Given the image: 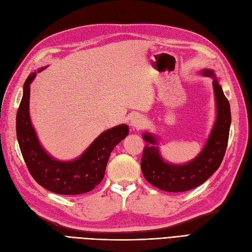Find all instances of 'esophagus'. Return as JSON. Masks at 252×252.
Returning <instances> with one entry per match:
<instances>
[{
  "label": "esophagus",
  "mask_w": 252,
  "mask_h": 252,
  "mask_svg": "<svg viewBox=\"0 0 252 252\" xmlns=\"http://www.w3.org/2000/svg\"><path fill=\"white\" fill-rule=\"evenodd\" d=\"M130 126L133 130H140L145 126V119L141 115H135L130 120Z\"/></svg>",
  "instance_id": "1"
}]
</instances>
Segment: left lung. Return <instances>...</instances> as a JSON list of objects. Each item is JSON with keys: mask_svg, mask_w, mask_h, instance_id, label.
Masks as SVG:
<instances>
[{"mask_svg": "<svg viewBox=\"0 0 252 252\" xmlns=\"http://www.w3.org/2000/svg\"><path fill=\"white\" fill-rule=\"evenodd\" d=\"M201 74L213 78L217 106L216 122L202 151L187 163H170L161 158L155 135L149 132L143 134L147 142L141 160L143 174L152 186L166 192H186L202 185L218 170L226 151L231 123L229 102L215 72L203 70Z\"/></svg>", "mask_w": 252, "mask_h": 252, "instance_id": "1", "label": "left lung"}]
</instances>
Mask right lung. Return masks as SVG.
I'll return each instance as SVG.
<instances>
[{
	"label": "right lung",
	"instance_id": "add662e5",
	"mask_svg": "<svg viewBox=\"0 0 252 252\" xmlns=\"http://www.w3.org/2000/svg\"><path fill=\"white\" fill-rule=\"evenodd\" d=\"M45 68L41 67L37 72ZM35 76L36 72H34L26 79L23 98L16 112V136L24 160L34 180L50 192L60 195L88 193L104 178L109 155L128 135L129 128L122 124L105 130L74 160L53 158L42 148L30 119V84Z\"/></svg>",
	"mask_w": 252,
	"mask_h": 252
}]
</instances>
